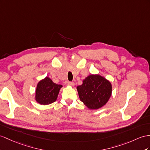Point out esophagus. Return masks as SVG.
Masks as SVG:
<instances>
[{"mask_svg":"<svg viewBox=\"0 0 150 150\" xmlns=\"http://www.w3.org/2000/svg\"><path fill=\"white\" fill-rule=\"evenodd\" d=\"M67 84H68V85L71 86H73L74 85V82H71V81H68Z\"/></svg>","mask_w":150,"mask_h":150,"instance_id":"esophagus-1","label":"esophagus"}]
</instances>
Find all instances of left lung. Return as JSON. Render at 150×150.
I'll return each instance as SVG.
<instances>
[{
	"instance_id": "8db88e82",
	"label": "left lung",
	"mask_w": 150,
	"mask_h": 150,
	"mask_svg": "<svg viewBox=\"0 0 150 150\" xmlns=\"http://www.w3.org/2000/svg\"><path fill=\"white\" fill-rule=\"evenodd\" d=\"M80 100L90 109H97L108 103L112 93V85L105 78L91 74L77 86Z\"/></svg>"
}]
</instances>
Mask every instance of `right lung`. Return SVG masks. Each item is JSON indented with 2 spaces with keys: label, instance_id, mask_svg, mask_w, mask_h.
Here are the masks:
<instances>
[{
  "label": "right lung",
  "instance_id": "add662e5",
  "mask_svg": "<svg viewBox=\"0 0 150 150\" xmlns=\"http://www.w3.org/2000/svg\"><path fill=\"white\" fill-rule=\"evenodd\" d=\"M62 85H57L48 77L40 81L35 90V100L41 105H47L56 101Z\"/></svg>",
  "mask_w": 150,
  "mask_h": 150
}]
</instances>
